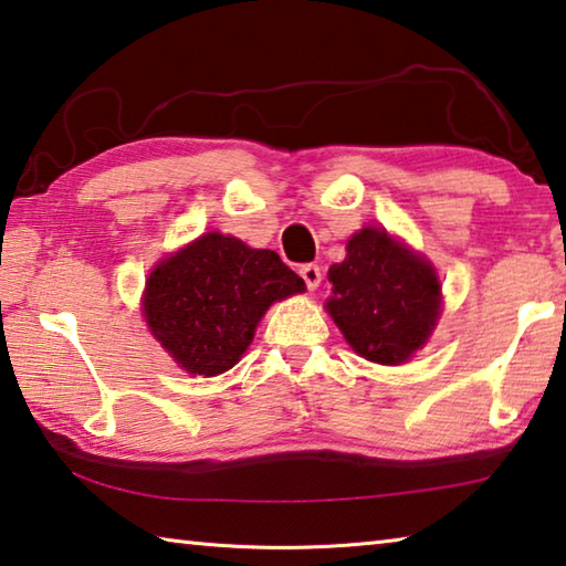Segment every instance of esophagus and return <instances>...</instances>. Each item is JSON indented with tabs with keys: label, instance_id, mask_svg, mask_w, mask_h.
I'll return each instance as SVG.
<instances>
[{
	"label": "esophagus",
	"instance_id": "1",
	"mask_svg": "<svg viewBox=\"0 0 566 566\" xmlns=\"http://www.w3.org/2000/svg\"><path fill=\"white\" fill-rule=\"evenodd\" d=\"M301 277L305 281V285H308V291H315L321 285V268L315 263H308V265H301Z\"/></svg>",
	"mask_w": 566,
	"mask_h": 566
}]
</instances>
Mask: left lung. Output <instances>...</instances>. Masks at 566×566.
<instances>
[{"label":"left lung","mask_w":566,"mask_h":566,"mask_svg":"<svg viewBox=\"0 0 566 566\" xmlns=\"http://www.w3.org/2000/svg\"><path fill=\"white\" fill-rule=\"evenodd\" d=\"M345 251V261L328 271L331 318L360 358L408 363L428 343L442 311L434 265L373 226L355 233Z\"/></svg>","instance_id":"1"}]
</instances>
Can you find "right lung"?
Instances as JSON below:
<instances>
[{
  "label": "right lung",
  "instance_id": "right-lung-1",
  "mask_svg": "<svg viewBox=\"0 0 566 566\" xmlns=\"http://www.w3.org/2000/svg\"><path fill=\"white\" fill-rule=\"evenodd\" d=\"M303 291V277L275 251L213 231L154 268L142 305L148 331L178 368L213 378L241 360L275 301Z\"/></svg>",
  "mask_w": 566,
  "mask_h": 566
}]
</instances>
